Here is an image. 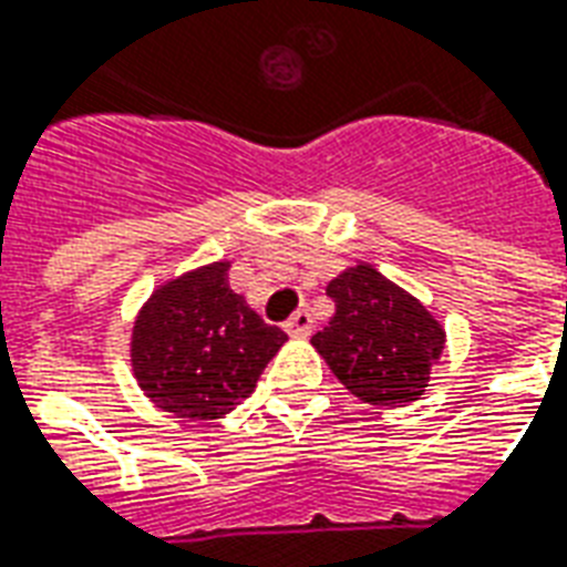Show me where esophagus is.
<instances>
[{
  "label": "esophagus",
  "instance_id": "esophagus-1",
  "mask_svg": "<svg viewBox=\"0 0 567 567\" xmlns=\"http://www.w3.org/2000/svg\"><path fill=\"white\" fill-rule=\"evenodd\" d=\"M287 334H292V338H308L310 329H313V317H310L308 310H299V313H292V317L287 319Z\"/></svg>",
  "mask_w": 567,
  "mask_h": 567
}]
</instances>
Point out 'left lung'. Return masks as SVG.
Instances as JSON below:
<instances>
[{
    "label": "left lung",
    "instance_id": "1",
    "mask_svg": "<svg viewBox=\"0 0 567 567\" xmlns=\"http://www.w3.org/2000/svg\"><path fill=\"white\" fill-rule=\"evenodd\" d=\"M334 317L313 347L352 394L373 406H406L424 394L445 331L419 299L361 262L331 280Z\"/></svg>",
    "mask_w": 567,
    "mask_h": 567
}]
</instances>
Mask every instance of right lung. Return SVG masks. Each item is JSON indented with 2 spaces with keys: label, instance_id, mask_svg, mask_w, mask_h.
<instances>
[{
  "label": "right lung",
  "instance_id": "add662e5",
  "mask_svg": "<svg viewBox=\"0 0 567 567\" xmlns=\"http://www.w3.org/2000/svg\"><path fill=\"white\" fill-rule=\"evenodd\" d=\"M229 262L167 280L143 305L131 364L140 389L176 419H220L250 398L287 334L229 289Z\"/></svg>",
  "mask_w": 567,
  "mask_h": 567
}]
</instances>
